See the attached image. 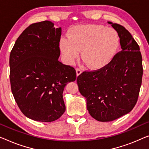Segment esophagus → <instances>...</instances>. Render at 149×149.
I'll list each match as a JSON object with an SVG mask.
<instances>
[{
    "label": "esophagus",
    "instance_id": "obj_1",
    "mask_svg": "<svg viewBox=\"0 0 149 149\" xmlns=\"http://www.w3.org/2000/svg\"><path fill=\"white\" fill-rule=\"evenodd\" d=\"M81 74V70H80V69L77 68L76 69V75L77 76H78V75H79Z\"/></svg>",
    "mask_w": 149,
    "mask_h": 149
}]
</instances>
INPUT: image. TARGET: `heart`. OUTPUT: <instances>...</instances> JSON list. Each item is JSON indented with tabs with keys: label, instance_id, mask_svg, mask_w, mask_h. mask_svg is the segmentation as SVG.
Here are the masks:
<instances>
[{
	"label": "heart",
	"instance_id": "1",
	"mask_svg": "<svg viewBox=\"0 0 149 149\" xmlns=\"http://www.w3.org/2000/svg\"><path fill=\"white\" fill-rule=\"evenodd\" d=\"M59 42V50L65 61L72 65L81 58L93 70H100L112 62L118 52L120 37L116 30L102 25L72 26Z\"/></svg>",
	"mask_w": 149,
	"mask_h": 149
}]
</instances>
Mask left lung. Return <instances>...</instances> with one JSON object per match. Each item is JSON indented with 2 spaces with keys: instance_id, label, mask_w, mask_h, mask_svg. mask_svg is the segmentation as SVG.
<instances>
[{
  "instance_id": "left-lung-1",
  "label": "left lung",
  "mask_w": 149,
  "mask_h": 149,
  "mask_svg": "<svg viewBox=\"0 0 149 149\" xmlns=\"http://www.w3.org/2000/svg\"><path fill=\"white\" fill-rule=\"evenodd\" d=\"M120 37L122 52L106 67L77 77L91 116L110 122L129 113L136 104L143 70L139 46L124 26L108 21Z\"/></svg>"
}]
</instances>
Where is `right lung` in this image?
<instances>
[{
  "mask_svg": "<svg viewBox=\"0 0 149 149\" xmlns=\"http://www.w3.org/2000/svg\"><path fill=\"white\" fill-rule=\"evenodd\" d=\"M61 28L45 21L29 26L18 37L10 54V81L15 101L33 120H56L65 110L63 92L74 81V68L58 60Z\"/></svg>",
  "mask_w": 149,
  "mask_h": 149,
  "instance_id": "obj_1",
  "label": "right lung"
}]
</instances>
